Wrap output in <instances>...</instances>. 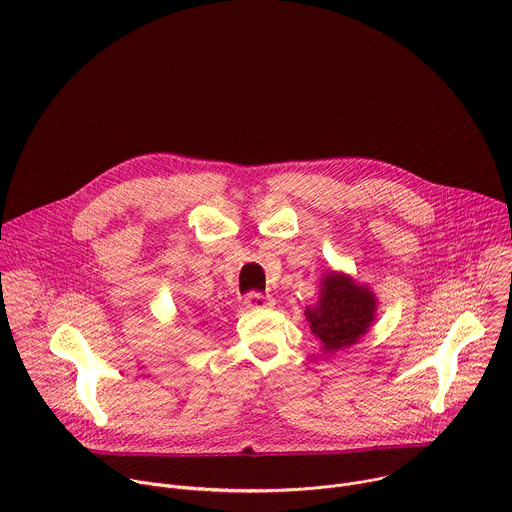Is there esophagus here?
<instances>
[{
    "label": "esophagus",
    "mask_w": 512,
    "mask_h": 512,
    "mask_svg": "<svg viewBox=\"0 0 512 512\" xmlns=\"http://www.w3.org/2000/svg\"><path fill=\"white\" fill-rule=\"evenodd\" d=\"M245 306L249 310H261V308H269L273 306V300L269 296H261V294H249L245 298Z\"/></svg>",
    "instance_id": "esophagus-1"
}]
</instances>
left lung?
I'll list each match as a JSON object with an SVG mask.
<instances>
[{"instance_id": "1", "label": "left lung", "mask_w": 512, "mask_h": 512, "mask_svg": "<svg viewBox=\"0 0 512 512\" xmlns=\"http://www.w3.org/2000/svg\"><path fill=\"white\" fill-rule=\"evenodd\" d=\"M377 296L367 283H358L344 271H326L320 279V296L306 306V320L320 340L322 352L332 354L358 344L377 320Z\"/></svg>"}]
</instances>
